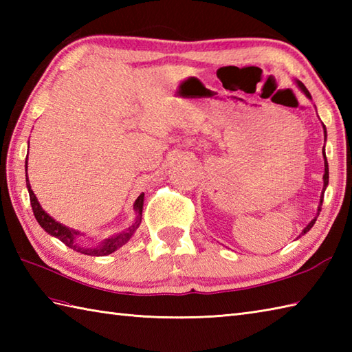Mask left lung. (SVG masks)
<instances>
[{"label":"left lung","instance_id":"left-lung-1","mask_svg":"<svg viewBox=\"0 0 352 352\" xmlns=\"http://www.w3.org/2000/svg\"><path fill=\"white\" fill-rule=\"evenodd\" d=\"M295 83H296V86L301 89V92L307 96L309 100H311V95H310V92L307 91V89H305V86L301 83L300 80H295ZM322 129H324V136H325V139H327V129H325V125L322 124ZM322 155H324V166H325V172H324V188H322V193H320V201H319V206H318V213H316V216L315 218H313L310 222H309V226L305 227L304 230H302V233H301V236H304L305 233H307V231H310V228L315 226V222H316V219H318V216H319V212H320V206H322V201H324V192H325V189H327V186H328V177H330V174H328V162H327V155H325V146H324V149H322Z\"/></svg>","mask_w":352,"mask_h":352}]
</instances>
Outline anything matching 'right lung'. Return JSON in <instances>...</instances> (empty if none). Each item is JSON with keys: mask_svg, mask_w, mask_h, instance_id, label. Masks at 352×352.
I'll return each mask as SVG.
<instances>
[{"mask_svg": "<svg viewBox=\"0 0 352 352\" xmlns=\"http://www.w3.org/2000/svg\"><path fill=\"white\" fill-rule=\"evenodd\" d=\"M27 168L28 166L25 162V170H27ZM25 182H27V189H28V195H30V203H32L34 218L37 222H39V226L45 231H47L48 234L57 237L58 241H62L66 246H69V248H72L77 252L86 254V256L102 257V256H109V254L115 252L116 250H119L121 246H124L126 242L130 241L133 234L136 233V230L139 228L140 222H142V210H144V193H140L138 199L134 201L133 208H134V212H136V218H134V222L129 228L119 231V233L110 236V237L102 239V241L96 245H83V241H80V237L85 234L80 233V231H77V230L63 226V223L57 222L54 218H51V216L43 210L42 206L39 204V201H37L32 186H30V180H28L27 174H25Z\"/></svg>", "mask_w": 352, "mask_h": 352, "instance_id": "right-lung-1", "label": "right lung"}]
</instances>
